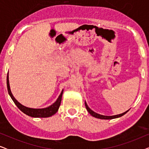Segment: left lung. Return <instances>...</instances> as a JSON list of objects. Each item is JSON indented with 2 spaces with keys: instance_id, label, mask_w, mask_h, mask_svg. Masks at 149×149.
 Listing matches in <instances>:
<instances>
[{
  "instance_id": "obj_1",
  "label": "left lung",
  "mask_w": 149,
  "mask_h": 149,
  "mask_svg": "<svg viewBox=\"0 0 149 149\" xmlns=\"http://www.w3.org/2000/svg\"><path fill=\"white\" fill-rule=\"evenodd\" d=\"M85 108H86L87 111H88V113L90 114L91 116H93V117H95V118H97V119H116V118H119V117H121L122 116L125 115V113H127L128 111H130L129 110H127V111L124 112V113H121V114H119V115H112V116H106V115H100V114H98L97 113H95V112L93 111L92 110H91L90 108H89L87 104V102L85 101Z\"/></svg>"
}]
</instances>
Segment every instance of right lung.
<instances>
[{"label": "right lung", "instance_id": "obj_1", "mask_svg": "<svg viewBox=\"0 0 149 149\" xmlns=\"http://www.w3.org/2000/svg\"><path fill=\"white\" fill-rule=\"evenodd\" d=\"M7 85L8 92H9L10 97H11V99L13 100L14 103H15V105L18 107V109H19L21 111L23 112L24 114H26V115L30 116V117L35 118L49 117H52V115H55V114L58 112L59 107H60L61 101H62V94L63 92H64V89H62V91H61V93L58 96V99H57L56 101L53 103L52 105L49 106V107L46 108H43V109H33V108H29L22 105L21 103H19V102L15 98V97H14L13 94H12L9 85V72L7 73Z\"/></svg>", "mask_w": 149, "mask_h": 149}]
</instances>
